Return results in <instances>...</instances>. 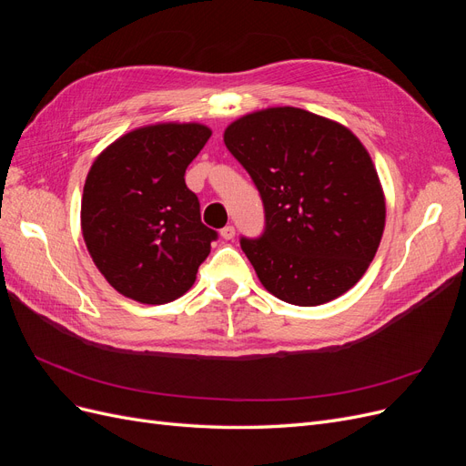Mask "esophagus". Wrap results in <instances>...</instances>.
<instances>
[{
  "label": "esophagus",
  "instance_id": "esophagus-1",
  "mask_svg": "<svg viewBox=\"0 0 466 466\" xmlns=\"http://www.w3.org/2000/svg\"><path fill=\"white\" fill-rule=\"evenodd\" d=\"M219 233H221L225 241H231V238L235 237V228H233V225H225V228Z\"/></svg>",
  "mask_w": 466,
  "mask_h": 466
}]
</instances>
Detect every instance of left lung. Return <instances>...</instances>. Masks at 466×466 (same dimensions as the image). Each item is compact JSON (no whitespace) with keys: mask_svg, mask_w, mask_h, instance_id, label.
<instances>
[{"mask_svg":"<svg viewBox=\"0 0 466 466\" xmlns=\"http://www.w3.org/2000/svg\"><path fill=\"white\" fill-rule=\"evenodd\" d=\"M223 142L264 202V235L241 238L260 284L299 307L354 288L387 218L377 168L358 136L309 110L270 106L231 122Z\"/></svg>","mask_w":466,"mask_h":466,"instance_id":"1","label":"left lung"}]
</instances>
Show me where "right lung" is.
<instances>
[{"mask_svg": "<svg viewBox=\"0 0 466 466\" xmlns=\"http://www.w3.org/2000/svg\"><path fill=\"white\" fill-rule=\"evenodd\" d=\"M209 136L198 122L147 124L93 161L81 198L83 241L124 298L163 305L196 281L218 233L202 223L185 173Z\"/></svg>", "mask_w": 466, "mask_h": 466, "instance_id": "obj_1", "label": "right lung"}]
</instances>
